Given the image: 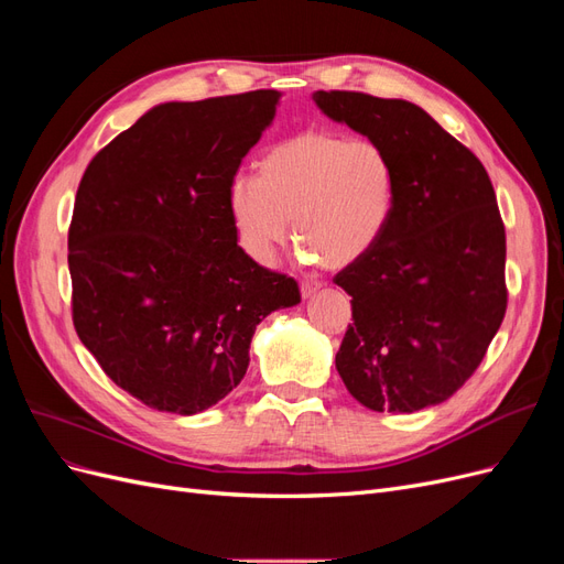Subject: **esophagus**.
<instances>
[{"instance_id": "1", "label": "esophagus", "mask_w": 564, "mask_h": 564, "mask_svg": "<svg viewBox=\"0 0 564 564\" xmlns=\"http://www.w3.org/2000/svg\"><path fill=\"white\" fill-rule=\"evenodd\" d=\"M319 286H322V284H319L317 280H303V282H301V294H303V299L313 296Z\"/></svg>"}]
</instances>
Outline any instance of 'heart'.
<instances>
[{
  "mask_svg": "<svg viewBox=\"0 0 564 564\" xmlns=\"http://www.w3.org/2000/svg\"><path fill=\"white\" fill-rule=\"evenodd\" d=\"M395 204V166L371 139L305 129L272 143L259 178L237 176L228 191L240 247L256 263H272L289 218L305 261L324 268L352 263L379 240Z\"/></svg>",
  "mask_w": 564,
  "mask_h": 564,
  "instance_id": "obj_1",
  "label": "heart"
}]
</instances>
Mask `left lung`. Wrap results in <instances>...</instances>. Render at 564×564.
Listing matches in <instances>:
<instances>
[{"instance_id": "1", "label": "left lung", "mask_w": 564, "mask_h": 564, "mask_svg": "<svg viewBox=\"0 0 564 564\" xmlns=\"http://www.w3.org/2000/svg\"><path fill=\"white\" fill-rule=\"evenodd\" d=\"M313 98L324 115L379 141L395 166L386 230L334 275L352 296L336 369L373 412L445 402L480 367L508 305L506 228L487 169L409 100Z\"/></svg>"}]
</instances>
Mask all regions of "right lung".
Instances as JSON below:
<instances>
[{
  "mask_svg": "<svg viewBox=\"0 0 564 564\" xmlns=\"http://www.w3.org/2000/svg\"><path fill=\"white\" fill-rule=\"evenodd\" d=\"M259 89L145 112L84 172L70 230L73 324L108 377L158 412H204L245 379L256 324L301 301L237 245L228 191L275 117Z\"/></svg>",
  "mask_w": 564,
  "mask_h": 564,
  "instance_id": "1",
  "label": "right lung"
}]
</instances>
